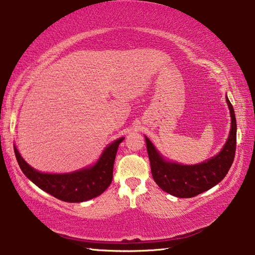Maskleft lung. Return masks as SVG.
Returning <instances> with one entry per match:
<instances>
[{
    "label": "left lung",
    "mask_w": 255,
    "mask_h": 255,
    "mask_svg": "<svg viewBox=\"0 0 255 255\" xmlns=\"http://www.w3.org/2000/svg\"><path fill=\"white\" fill-rule=\"evenodd\" d=\"M227 100L232 128L230 134L220 153L207 162L195 165H183L164 161L156 152L155 147L146 140L147 154L151 163L153 179L161 189L173 196L188 199L208 191L225 178L234 162L236 151V118L232 103Z\"/></svg>",
    "instance_id": "8db88e82"
}]
</instances>
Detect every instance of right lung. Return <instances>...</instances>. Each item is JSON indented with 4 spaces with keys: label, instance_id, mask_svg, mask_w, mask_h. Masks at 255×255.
Wrapping results in <instances>:
<instances>
[{
    "label": "right lung",
    "instance_id": "right-lung-1",
    "mask_svg": "<svg viewBox=\"0 0 255 255\" xmlns=\"http://www.w3.org/2000/svg\"><path fill=\"white\" fill-rule=\"evenodd\" d=\"M124 138H119L109 145L100 157L98 163L92 168L83 169L80 171L63 173V175H50L36 171L26 163L14 147L19 167L22 172L40 189L51 194L56 199L70 202H84L99 196L110 186L113 177V164L119 144Z\"/></svg>",
    "mask_w": 255,
    "mask_h": 255
}]
</instances>
